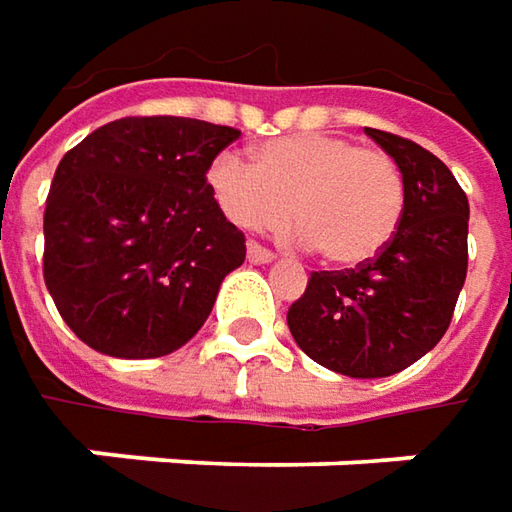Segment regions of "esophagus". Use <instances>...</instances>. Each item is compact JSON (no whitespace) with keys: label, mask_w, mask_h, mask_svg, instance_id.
I'll list each match as a JSON object with an SVG mask.
<instances>
[{"label":"esophagus","mask_w":512,"mask_h":512,"mask_svg":"<svg viewBox=\"0 0 512 512\" xmlns=\"http://www.w3.org/2000/svg\"><path fill=\"white\" fill-rule=\"evenodd\" d=\"M247 259H250L253 265H270L276 256H273L267 247L259 245V242H247Z\"/></svg>","instance_id":"1"}]
</instances>
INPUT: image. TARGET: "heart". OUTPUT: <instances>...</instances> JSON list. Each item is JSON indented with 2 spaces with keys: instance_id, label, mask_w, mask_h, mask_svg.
Wrapping results in <instances>:
<instances>
[{
  "instance_id": "obj_1",
  "label": "heart",
  "mask_w": 512,
  "mask_h": 512,
  "mask_svg": "<svg viewBox=\"0 0 512 512\" xmlns=\"http://www.w3.org/2000/svg\"><path fill=\"white\" fill-rule=\"evenodd\" d=\"M207 182L233 225L276 230L302 222L296 239L322 247L327 262L356 267L376 259L396 236L404 185L396 162L336 133H296L256 150L253 165L219 153Z\"/></svg>"
}]
</instances>
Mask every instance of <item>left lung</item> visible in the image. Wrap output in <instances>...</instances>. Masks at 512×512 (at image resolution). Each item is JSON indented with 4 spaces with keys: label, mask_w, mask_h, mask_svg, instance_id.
I'll return each mask as SVG.
<instances>
[{
    "label": "left lung",
    "mask_w": 512,
    "mask_h": 512,
    "mask_svg": "<svg viewBox=\"0 0 512 512\" xmlns=\"http://www.w3.org/2000/svg\"><path fill=\"white\" fill-rule=\"evenodd\" d=\"M396 162L404 213L396 236L373 262L322 270L287 310V327L313 362L350 379L393 376L430 353L467 276V196L422 145L364 128Z\"/></svg>",
    "instance_id": "8db88e82"
}]
</instances>
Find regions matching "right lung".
Listing matches in <instances>:
<instances>
[{
    "mask_svg": "<svg viewBox=\"0 0 512 512\" xmlns=\"http://www.w3.org/2000/svg\"><path fill=\"white\" fill-rule=\"evenodd\" d=\"M239 130L128 116L68 150L45 205V285L65 325L116 359H156L205 325L245 262L207 170Z\"/></svg>",
    "mask_w": 512,
    "mask_h": 512,
    "instance_id": "1",
    "label": "right lung"
}]
</instances>
